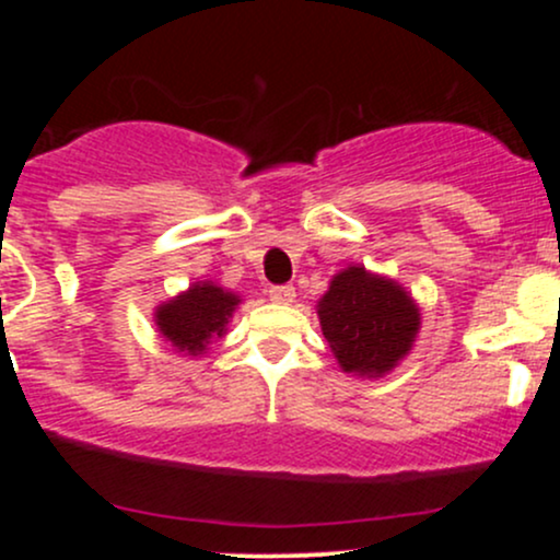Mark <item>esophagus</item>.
I'll use <instances>...</instances> for the list:
<instances>
[{
	"label": "esophagus",
	"instance_id": "34e87169",
	"mask_svg": "<svg viewBox=\"0 0 560 560\" xmlns=\"http://www.w3.org/2000/svg\"><path fill=\"white\" fill-rule=\"evenodd\" d=\"M268 298H271L276 305H292L298 294H294V287H271L268 289Z\"/></svg>",
	"mask_w": 560,
	"mask_h": 560
}]
</instances>
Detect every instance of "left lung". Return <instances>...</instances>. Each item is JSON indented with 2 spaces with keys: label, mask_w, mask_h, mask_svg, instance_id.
Returning <instances> with one entry per match:
<instances>
[{
  "label": "left lung",
  "mask_w": 560,
  "mask_h": 560,
  "mask_svg": "<svg viewBox=\"0 0 560 560\" xmlns=\"http://www.w3.org/2000/svg\"><path fill=\"white\" fill-rule=\"evenodd\" d=\"M316 313L339 369L361 378L395 371L421 329V307L408 289L361 262L331 276Z\"/></svg>",
  "instance_id": "left-lung-1"
}]
</instances>
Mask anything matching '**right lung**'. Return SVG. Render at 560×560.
Masks as SVG:
<instances>
[{
  "mask_svg": "<svg viewBox=\"0 0 560 560\" xmlns=\"http://www.w3.org/2000/svg\"><path fill=\"white\" fill-rule=\"evenodd\" d=\"M242 298L215 281H195L176 298L155 307V326L160 337L178 355L202 358L215 339L226 337L229 320L240 307Z\"/></svg>",
  "mask_w": 560,
  "mask_h": 560,
  "instance_id": "obj_1",
  "label": "right lung"
}]
</instances>
